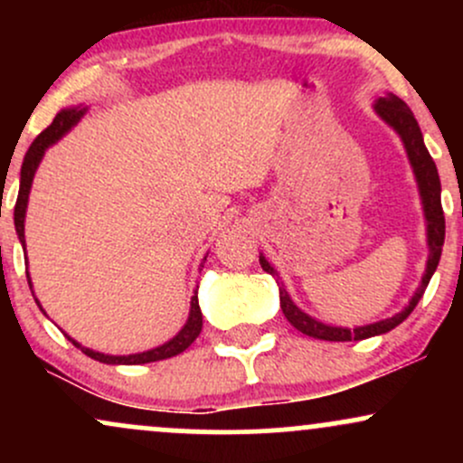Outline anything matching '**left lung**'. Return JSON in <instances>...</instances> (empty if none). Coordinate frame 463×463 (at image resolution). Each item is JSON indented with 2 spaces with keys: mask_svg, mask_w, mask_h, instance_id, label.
Masks as SVG:
<instances>
[{
  "mask_svg": "<svg viewBox=\"0 0 463 463\" xmlns=\"http://www.w3.org/2000/svg\"><path fill=\"white\" fill-rule=\"evenodd\" d=\"M374 113L379 115V119H383L392 130L396 132L398 139L402 141V147H405V154L409 158V165H411L413 178H416L418 184V195L420 204H422V215H424V226H427V265H424L422 280H420L418 289L413 291V296L409 298L405 309L394 313L392 317H385V320L364 324V326H333V324H324L317 320V317L309 316L291 300L289 291L285 289V283L280 280L279 272L274 269V265L265 259V254H259V263H261L263 272L272 274L276 279V285H279V296H280V309H283L285 317L294 328H298L300 333L309 335V337L316 339H326V342H359V339L374 337V335L390 333L392 328H396L402 320H407V316L416 309L418 300L422 298L424 289H427L429 280L438 269L439 257H442V246H444V211H442V184H439L438 167H435L431 154H429L427 146H424L422 130H420L416 117H413L411 109L402 102L401 98H396L394 93H385L383 98H379L374 102Z\"/></svg>",
  "mask_w": 463,
  "mask_h": 463,
  "instance_id": "left-lung-1",
  "label": "left lung"
}]
</instances>
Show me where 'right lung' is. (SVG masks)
<instances>
[{
	"label": "right lung",
	"mask_w": 463,
	"mask_h": 463,
	"mask_svg": "<svg viewBox=\"0 0 463 463\" xmlns=\"http://www.w3.org/2000/svg\"><path fill=\"white\" fill-rule=\"evenodd\" d=\"M89 110V106H69V109H62L61 113L54 117V121H52L47 128L41 132L39 137H36L34 141H32V146L28 147V152H25L24 156V165H21V180H19V195H17V204H14V231H17V237L21 241V246L25 248V213H28V200H30V189H32V180H34V174L36 169H39L41 161H43L47 147H52L54 143H58L62 139V137L67 135L69 130L73 128V126L78 124L80 119H82L84 113ZM206 257H209V252H206ZM206 257L202 259V263L206 261ZM200 263V268H204V265ZM25 276H28V285L32 289V279H30V272L25 269ZM32 296H34V289H32ZM34 302L39 305V309L45 313L43 307H41L39 298L34 296ZM189 317L187 322H184V326L180 328V331L174 335L172 339H167V342L161 344V346L156 348H150V350H143V353H135V354H104V353H98V350L93 348H87L82 346V344L76 342V339L71 337V335H67L69 339L73 342V346L82 350L87 357H91L95 361H99V364H109V365H139V364H152V361H161V359H169V357H176V354L183 353V350H187L191 344L195 342V337H198L200 331H202V311H200V302H198V289H194V296H191V302H189Z\"/></svg>",
	"instance_id": "right-lung-1"
}]
</instances>
